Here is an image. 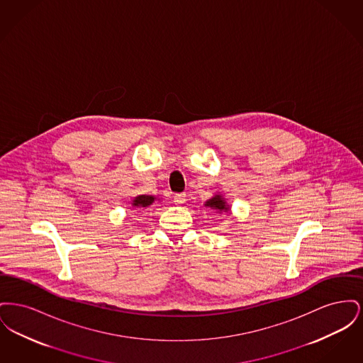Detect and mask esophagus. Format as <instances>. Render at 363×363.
Segmentation results:
<instances>
[{"mask_svg":"<svg viewBox=\"0 0 363 363\" xmlns=\"http://www.w3.org/2000/svg\"><path fill=\"white\" fill-rule=\"evenodd\" d=\"M185 201H186V194L185 193H177L174 196V204L182 206V204H185Z\"/></svg>","mask_w":363,"mask_h":363,"instance_id":"1","label":"esophagus"}]
</instances>
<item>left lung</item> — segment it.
<instances>
[{
	"instance_id": "left-lung-1",
	"label": "left lung",
	"mask_w": 363,
	"mask_h": 363,
	"mask_svg": "<svg viewBox=\"0 0 363 363\" xmlns=\"http://www.w3.org/2000/svg\"><path fill=\"white\" fill-rule=\"evenodd\" d=\"M206 207H211L218 212H227L230 211V206L225 203V197L222 194H215L212 199H209L204 204Z\"/></svg>"
}]
</instances>
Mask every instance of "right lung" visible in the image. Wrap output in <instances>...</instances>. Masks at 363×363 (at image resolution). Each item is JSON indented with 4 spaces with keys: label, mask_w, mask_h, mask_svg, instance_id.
Instances as JSON below:
<instances>
[{
    "label": "right lung",
    "mask_w": 363,
    "mask_h": 363,
    "mask_svg": "<svg viewBox=\"0 0 363 363\" xmlns=\"http://www.w3.org/2000/svg\"><path fill=\"white\" fill-rule=\"evenodd\" d=\"M155 201L154 196H147V194H140L138 197L133 199L132 206L136 208H147L152 206Z\"/></svg>",
    "instance_id": "1"
}]
</instances>
